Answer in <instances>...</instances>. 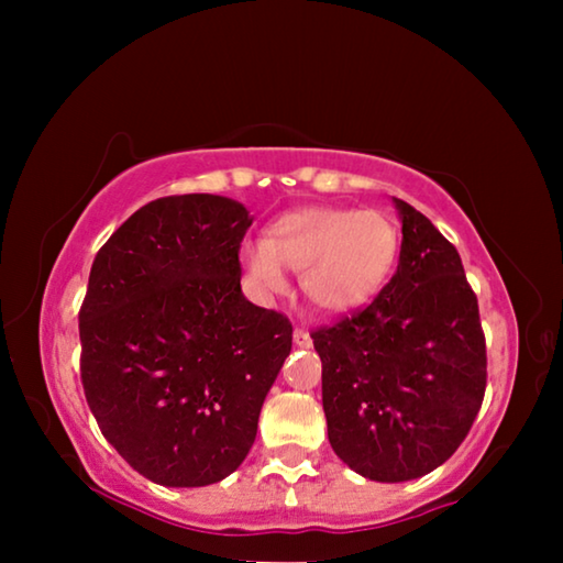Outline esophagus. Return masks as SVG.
Returning a JSON list of instances; mask_svg holds the SVG:
<instances>
[{
    "instance_id": "1",
    "label": "esophagus",
    "mask_w": 563,
    "mask_h": 563,
    "mask_svg": "<svg viewBox=\"0 0 563 563\" xmlns=\"http://www.w3.org/2000/svg\"><path fill=\"white\" fill-rule=\"evenodd\" d=\"M292 342H295V347H302V350L312 347V338H310V332H305V330H300V328H295V332H292Z\"/></svg>"
}]
</instances>
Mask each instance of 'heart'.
<instances>
[{
	"label": "heart",
	"instance_id": "1",
	"mask_svg": "<svg viewBox=\"0 0 563 563\" xmlns=\"http://www.w3.org/2000/svg\"><path fill=\"white\" fill-rule=\"evenodd\" d=\"M399 228L385 211L310 206L271 223L263 243H245L243 268L255 288L278 295L288 271L300 273V290L312 308L342 316L369 302L393 273Z\"/></svg>",
	"mask_w": 563,
	"mask_h": 563
}]
</instances>
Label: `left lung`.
<instances>
[{
  "mask_svg": "<svg viewBox=\"0 0 563 563\" xmlns=\"http://www.w3.org/2000/svg\"><path fill=\"white\" fill-rule=\"evenodd\" d=\"M393 203L402 221L393 280L357 316L312 332L332 450L387 484L450 460L487 387L479 305L460 253L430 218Z\"/></svg>",
  "mask_w": 563,
  "mask_h": 563,
  "instance_id": "1",
  "label": "left lung"
}]
</instances>
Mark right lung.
I'll return each instance as SVG.
<instances>
[{
  "instance_id": "right-lung-1",
  "label": "right lung",
  "mask_w": 563,
  "mask_h": 563,
  "mask_svg": "<svg viewBox=\"0 0 563 563\" xmlns=\"http://www.w3.org/2000/svg\"><path fill=\"white\" fill-rule=\"evenodd\" d=\"M253 218L213 194L139 208L97 253L79 312L81 383L101 434L146 479L206 487L251 452L292 347L241 290Z\"/></svg>"
}]
</instances>
